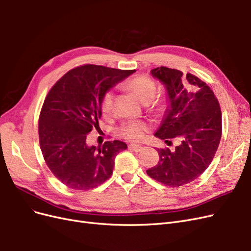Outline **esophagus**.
<instances>
[{
	"mask_svg": "<svg viewBox=\"0 0 251 251\" xmlns=\"http://www.w3.org/2000/svg\"><path fill=\"white\" fill-rule=\"evenodd\" d=\"M128 149L135 151H140L143 149V147L139 146V144H130V146H128Z\"/></svg>",
	"mask_w": 251,
	"mask_h": 251,
	"instance_id": "34e87169",
	"label": "esophagus"
}]
</instances>
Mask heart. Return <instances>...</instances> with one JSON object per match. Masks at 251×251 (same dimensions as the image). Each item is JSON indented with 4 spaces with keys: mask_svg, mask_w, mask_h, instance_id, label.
I'll return each instance as SVG.
<instances>
[{
    "mask_svg": "<svg viewBox=\"0 0 251 251\" xmlns=\"http://www.w3.org/2000/svg\"><path fill=\"white\" fill-rule=\"evenodd\" d=\"M125 87L133 92L138 100L143 103H150L155 97L157 87L155 81L147 75H137L131 77L125 82ZM114 94L112 90H107L101 96L100 110L104 116L111 114L113 109ZM164 105L163 100L153 101V107L156 110H160ZM149 131V126L142 121H126L118 127V134L121 137L128 141H139Z\"/></svg>",
    "mask_w": 251,
    "mask_h": 251,
    "instance_id": "obj_1",
    "label": "heart"
}]
</instances>
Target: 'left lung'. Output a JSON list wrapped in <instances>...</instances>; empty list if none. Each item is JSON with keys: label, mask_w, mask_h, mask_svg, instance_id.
<instances>
[{"label": "left lung", "mask_w": 251, "mask_h": 251, "mask_svg": "<svg viewBox=\"0 0 251 251\" xmlns=\"http://www.w3.org/2000/svg\"><path fill=\"white\" fill-rule=\"evenodd\" d=\"M151 75L168 91L170 109L155 136L169 144H180L171 151L158 150L157 165L147 171L151 178L168 186H182L196 180L211 163L222 135V113L212 90L192 73L158 67Z\"/></svg>", "instance_id": "left-lung-1"}]
</instances>
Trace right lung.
<instances>
[{
    "instance_id": "add662e5",
    "label": "right lung",
    "mask_w": 251,
    "mask_h": 251,
    "mask_svg": "<svg viewBox=\"0 0 251 251\" xmlns=\"http://www.w3.org/2000/svg\"><path fill=\"white\" fill-rule=\"evenodd\" d=\"M134 72L82 65L68 71L50 89L40 113V147L48 168L66 186L87 191L111 177L114 159L127 146L114 140L100 148L88 147L86 139L100 127L102 94Z\"/></svg>"
}]
</instances>
